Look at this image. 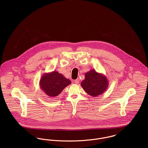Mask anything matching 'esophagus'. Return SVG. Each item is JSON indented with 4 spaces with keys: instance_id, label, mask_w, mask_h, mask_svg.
I'll list each match as a JSON object with an SVG mask.
<instances>
[{
    "instance_id": "obj_1",
    "label": "esophagus",
    "mask_w": 148,
    "mask_h": 148,
    "mask_svg": "<svg viewBox=\"0 0 148 148\" xmlns=\"http://www.w3.org/2000/svg\"><path fill=\"white\" fill-rule=\"evenodd\" d=\"M74 83H75V84H78V83H79V79H77L75 80H74Z\"/></svg>"
}]
</instances>
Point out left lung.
<instances>
[{
	"mask_svg": "<svg viewBox=\"0 0 148 148\" xmlns=\"http://www.w3.org/2000/svg\"><path fill=\"white\" fill-rule=\"evenodd\" d=\"M109 84L108 80L104 74L90 69L85 73V79L81 86L89 95L97 97L106 92Z\"/></svg>",
	"mask_w": 148,
	"mask_h": 148,
	"instance_id": "obj_1",
	"label": "left lung"
}]
</instances>
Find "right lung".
<instances>
[{
  "mask_svg": "<svg viewBox=\"0 0 148 148\" xmlns=\"http://www.w3.org/2000/svg\"><path fill=\"white\" fill-rule=\"evenodd\" d=\"M71 84L70 80L56 71L45 73L39 82L42 90L51 97L58 96L66 86Z\"/></svg>",
  "mask_w": 148,
  "mask_h": 148,
  "instance_id": "right-lung-1",
  "label": "right lung"
}]
</instances>
